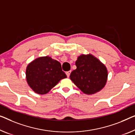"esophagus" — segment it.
Returning <instances> with one entry per match:
<instances>
[{"instance_id": "1", "label": "esophagus", "mask_w": 135, "mask_h": 135, "mask_svg": "<svg viewBox=\"0 0 135 135\" xmlns=\"http://www.w3.org/2000/svg\"><path fill=\"white\" fill-rule=\"evenodd\" d=\"M70 73H71V71H68L67 72H66V74H67L68 78H69V76L70 75Z\"/></svg>"}]
</instances>
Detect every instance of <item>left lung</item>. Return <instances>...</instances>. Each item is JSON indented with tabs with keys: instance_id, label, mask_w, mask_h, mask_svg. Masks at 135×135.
<instances>
[{
	"instance_id": "8db88e82",
	"label": "left lung",
	"mask_w": 135,
	"mask_h": 135,
	"mask_svg": "<svg viewBox=\"0 0 135 135\" xmlns=\"http://www.w3.org/2000/svg\"><path fill=\"white\" fill-rule=\"evenodd\" d=\"M76 69L71 73L70 78L80 91L88 95L100 91L106 85L108 70L100 60L91 54L78 56Z\"/></svg>"
}]
</instances>
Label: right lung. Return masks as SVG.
<instances>
[{
    "mask_svg": "<svg viewBox=\"0 0 135 135\" xmlns=\"http://www.w3.org/2000/svg\"><path fill=\"white\" fill-rule=\"evenodd\" d=\"M25 74L28 85L41 95L48 93L60 80L67 78L61 63L49 56L39 57L30 62Z\"/></svg>",
    "mask_w": 135,
    "mask_h": 135,
    "instance_id": "add662e5",
    "label": "right lung"
}]
</instances>
